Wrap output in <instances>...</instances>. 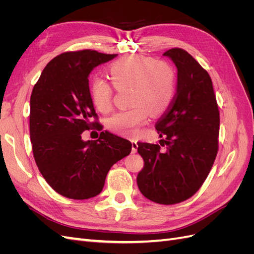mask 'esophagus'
<instances>
[{
    "mask_svg": "<svg viewBox=\"0 0 254 254\" xmlns=\"http://www.w3.org/2000/svg\"><path fill=\"white\" fill-rule=\"evenodd\" d=\"M131 144H132L131 152H132V153H135V152H136V150H137V142H136V141H134V140H132V141H131Z\"/></svg>",
    "mask_w": 254,
    "mask_h": 254,
    "instance_id": "34e87169",
    "label": "esophagus"
}]
</instances>
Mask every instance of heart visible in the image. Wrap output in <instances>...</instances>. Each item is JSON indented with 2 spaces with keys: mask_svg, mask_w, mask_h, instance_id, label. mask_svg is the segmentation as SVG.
<instances>
[{
  "mask_svg": "<svg viewBox=\"0 0 254 254\" xmlns=\"http://www.w3.org/2000/svg\"><path fill=\"white\" fill-rule=\"evenodd\" d=\"M108 73L117 89L130 88L129 109L119 111L107 122L108 128L125 135H135L151 114L162 113L175 94L176 74L171 64L150 57H123L109 66ZM113 90L109 83L96 78L92 82L91 97L96 108L107 112L112 107Z\"/></svg>",
  "mask_w": 254,
  "mask_h": 254,
  "instance_id": "b5f03b06",
  "label": "heart"
}]
</instances>
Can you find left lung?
Masks as SVG:
<instances>
[{
  "label": "left lung",
  "instance_id": "8db88e82",
  "mask_svg": "<svg viewBox=\"0 0 254 254\" xmlns=\"http://www.w3.org/2000/svg\"><path fill=\"white\" fill-rule=\"evenodd\" d=\"M177 67V92L156 124L158 144L137 143L144 160L136 182L141 193L161 204L187 200L200 189L218 150L219 111L210 75L188 52L163 54Z\"/></svg>",
  "mask_w": 254,
  "mask_h": 254
}]
</instances>
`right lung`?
<instances>
[{"instance_id":"1","label":"right lung","mask_w":254,"mask_h":254,"mask_svg":"<svg viewBox=\"0 0 254 254\" xmlns=\"http://www.w3.org/2000/svg\"><path fill=\"white\" fill-rule=\"evenodd\" d=\"M117 55L96 51L67 52L44 67L30 95L29 131L36 164L53 190L66 198L101 193L111 166L128 156L132 144L109 131L95 141L81 133L97 123L89 75Z\"/></svg>"}]
</instances>
